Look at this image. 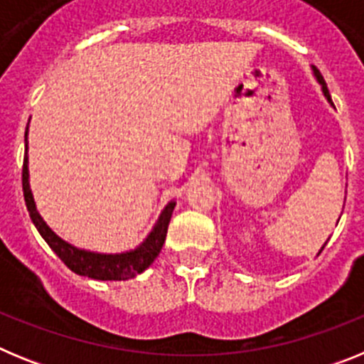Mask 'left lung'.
Returning <instances> with one entry per match:
<instances>
[{
	"label": "left lung",
	"mask_w": 364,
	"mask_h": 364,
	"mask_svg": "<svg viewBox=\"0 0 364 364\" xmlns=\"http://www.w3.org/2000/svg\"><path fill=\"white\" fill-rule=\"evenodd\" d=\"M311 69H314V76L315 78H317V82L321 83V89H323V95H324V98L328 100V104L330 105H333V102H332V98H330V92H328V87H326V82H324L323 80V76H321V73L317 69H315V67H311ZM324 246H326V242H324ZM323 246V247H324ZM323 247H321V252H323ZM319 252V253H321Z\"/></svg>",
	"instance_id": "1"
}]
</instances>
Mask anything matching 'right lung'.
<instances>
[{"mask_svg":"<svg viewBox=\"0 0 364 364\" xmlns=\"http://www.w3.org/2000/svg\"><path fill=\"white\" fill-rule=\"evenodd\" d=\"M28 131V127H27ZM27 131H25V159H23V197L25 204H27L28 215H31L32 222L40 235L45 239V242L49 244L50 250L56 253L60 259L63 260V264L70 269V272L83 275V277H91L96 281H127V279L136 277L138 273H142L144 269L149 268L153 264V260L159 257L160 250H162L164 242H166L167 226L171 220L173 210H175L176 202L171 200L164 208L160 213L159 220L153 226L151 233L147 235L140 246L134 250L124 253H96L89 252V250H82L62 237H58L47 222L41 218V215L36 210V202L32 197L31 184H28V156H27Z\"/></svg>","mask_w":364,"mask_h":364,"instance_id":"right-lung-1","label":"right lung"}]
</instances>
